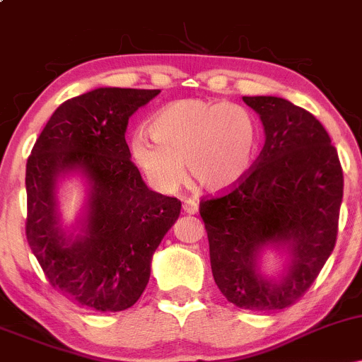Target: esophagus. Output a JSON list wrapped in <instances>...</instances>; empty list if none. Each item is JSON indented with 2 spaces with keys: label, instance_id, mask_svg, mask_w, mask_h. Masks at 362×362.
<instances>
[{
  "label": "esophagus",
  "instance_id": "esophagus-1",
  "mask_svg": "<svg viewBox=\"0 0 362 362\" xmlns=\"http://www.w3.org/2000/svg\"><path fill=\"white\" fill-rule=\"evenodd\" d=\"M182 207H184V213H187V214H195L199 211V204L195 201H192V199L185 201Z\"/></svg>",
  "mask_w": 362,
  "mask_h": 362
}]
</instances>
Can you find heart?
<instances>
[{
  "instance_id": "obj_1",
  "label": "heart",
  "mask_w": 362,
  "mask_h": 362,
  "mask_svg": "<svg viewBox=\"0 0 362 362\" xmlns=\"http://www.w3.org/2000/svg\"><path fill=\"white\" fill-rule=\"evenodd\" d=\"M151 136L131 141L136 165L161 192H173L189 177L207 192L242 184L255 165L260 127L252 112L224 102L184 98L151 120Z\"/></svg>"
}]
</instances>
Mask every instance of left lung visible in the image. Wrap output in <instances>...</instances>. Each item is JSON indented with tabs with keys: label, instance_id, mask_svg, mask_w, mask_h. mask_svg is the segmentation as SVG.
I'll return each mask as SVG.
<instances>
[{
	"label": "left lung",
	"instance_id": "8db88e82",
	"mask_svg": "<svg viewBox=\"0 0 362 362\" xmlns=\"http://www.w3.org/2000/svg\"><path fill=\"white\" fill-rule=\"evenodd\" d=\"M243 102L260 115L265 144L242 184L201 199L199 214L223 296L243 310H284L310 289L334 250L344 173L330 136L308 110L277 97ZM267 243L293 247L281 283L256 272V255Z\"/></svg>",
	"mask_w": 362,
	"mask_h": 362
}]
</instances>
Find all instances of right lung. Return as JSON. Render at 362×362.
<instances>
[{
	"label": "right lung",
	"mask_w": 362,
	"mask_h": 362,
	"mask_svg": "<svg viewBox=\"0 0 362 362\" xmlns=\"http://www.w3.org/2000/svg\"><path fill=\"white\" fill-rule=\"evenodd\" d=\"M160 90L97 88L61 103L27 160L25 235L54 289L81 308L122 311L139 300L151 257L180 214V201L149 190L131 161L129 117ZM92 182L86 235L68 244L57 226L59 173Z\"/></svg>",
	"instance_id": "right-lung-1"
}]
</instances>
